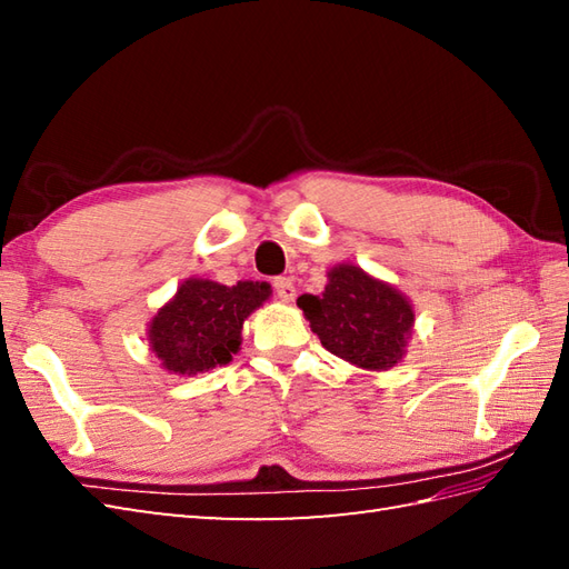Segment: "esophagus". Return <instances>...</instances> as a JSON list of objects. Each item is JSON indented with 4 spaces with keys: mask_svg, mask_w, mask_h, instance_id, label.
Returning a JSON list of instances; mask_svg holds the SVG:
<instances>
[{
    "mask_svg": "<svg viewBox=\"0 0 569 569\" xmlns=\"http://www.w3.org/2000/svg\"><path fill=\"white\" fill-rule=\"evenodd\" d=\"M273 291H276L278 298L286 300V303H293L296 296H298V291H296V286H293L291 278H276V281H273Z\"/></svg>",
    "mask_w": 569,
    "mask_h": 569,
    "instance_id": "esophagus-1",
    "label": "esophagus"
}]
</instances>
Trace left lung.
Masks as SVG:
<instances>
[{"label":"left lung","mask_w":569,"mask_h":569,"mask_svg":"<svg viewBox=\"0 0 569 569\" xmlns=\"http://www.w3.org/2000/svg\"><path fill=\"white\" fill-rule=\"evenodd\" d=\"M298 308L328 352L367 371L403 361L416 325L408 296L349 261L332 266L325 291L300 296Z\"/></svg>","instance_id":"8db88e82"}]
</instances>
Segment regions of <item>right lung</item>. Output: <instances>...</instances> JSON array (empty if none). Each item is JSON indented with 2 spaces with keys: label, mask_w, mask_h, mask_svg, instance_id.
<instances>
[{
  "label": "right lung",
  "mask_w": 569,
  "mask_h": 569,
  "mask_svg": "<svg viewBox=\"0 0 569 569\" xmlns=\"http://www.w3.org/2000/svg\"><path fill=\"white\" fill-rule=\"evenodd\" d=\"M269 298L271 286L266 281L222 286L210 278H186L176 296L151 318L149 349L176 377H196L224 367L239 352L247 318Z\"/></svg>",
  "instance_id": "1"
}]
</instances>
